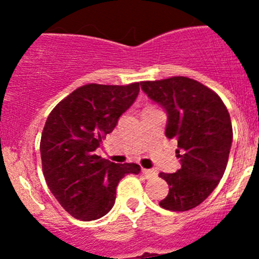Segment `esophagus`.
Masks as SVG:
<instances>
[{
  "label": "esophagus",
  "instance_id": "34e87169",
  "mask_svg": "<svg viewBox=\"0 0 259 259\" xmlns=\"http://www.w3.org/2000/svg\"><path fill=\"white\" fill-rule=\"evenodd\" d=\"M143 174H144V177L146 179L154 178V177L156 176L155 170H153V169H143Z\"/></svg>",
  "mask_w": 259,
  "mask_h": 259
}]
</instances>
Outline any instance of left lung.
Wrapping results in <instances>:
<instances>
[{
    "label": "left lung",
    "mask_w": 259,
    "mask_h": 259,
    "mask_svg": "<svg viewBox=\"0 0 259 259\" xmlns=\"http://www.w3.org/2000/svg\"><path fill=\"white\" fill-rule=\"evenodd\" d=\"M143 91L168 113L165 135L178 142L182 168L160 173L169 193L161 208L184 211L204 202L226 171L233 129L226 105L208 86L187 76L142 81Z\"/></svg>",
    "instance_id": "1"
}]
</instances>
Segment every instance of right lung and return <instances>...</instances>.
<instances>
[{
    "label": "right lung",
    "mask_w": 259,
    "mask_h": 259,
    "mask_svg": "<svg viewBox=\"0 0 259 259\" xmlns=\"http://www.w3.org/2000/svg\"><path fill=\"white\" fill-rule=\"evenodd\" d=\"M139 90V82L86 83L50 113L40 142L44 177L74 218L88 222L105 215L113 208L120 179L142 170L135 163L115 164L95 154L101 138L113 132Z\"/></svg>",
    "instance_id": "add662e5"
}]
</instances>
